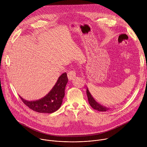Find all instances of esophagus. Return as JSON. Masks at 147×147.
I'll return each mask as SVG.
<instances>
[{"instance_id":"34e87169","label":"esophagus","mask_w":147,"mask_h":147,"mask_svg":"<svg viewBox=\"0 0 147 147\" xmlns=\"http://www.w3.org/2000/svg\"><path fill=\"white\" fill-rule=\"evenodd\" d=\"M76 73L75 71L74 70H71V71H70L67 73V77H68L69 80H73V78L74 77H76Z\"/></svg>"}]
</instances>
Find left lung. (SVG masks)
Wrapping results in <instances>:
<instances>
[{
  "mask_svg": "<svg viewBox=\"0 0 147 147\" xmlns=\"http://www.w3.org/2000/svg\"><path fill=\"white\" fill-rule=\"evenodd\" d=\"M87 95L88 97V100L91 105V107L94 109L100 112H106L108 110H109V108L105 106L101 105L100 103H98L92 96V95L90 92L88 88H87Z\"/></svg>",
  "mask_w": 147,
  "mask_h": 147,
  "instance_id": "1",
  "label": "left lung"
}]
</instances>
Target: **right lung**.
Segmentation results:
<instances>
[{
	"label": "right lung",
	"instance_id": "right-lung-1",
	"mask_svg": "<svg viewBox=\"0 0 147 147\" xmlns=\"http://www.w3.org/2000/svg\"><path fill=\"white\" fill-rule=\"evenodd\" d=\"M68 82L66 73H63L49 92L42 98L29 101L20 98L27 107L38 113H52L57 111L61 105L65 96V87Z\"/></svg>",
	"mask_w": 147,
	"mask_h": 147
}]
</instances>
